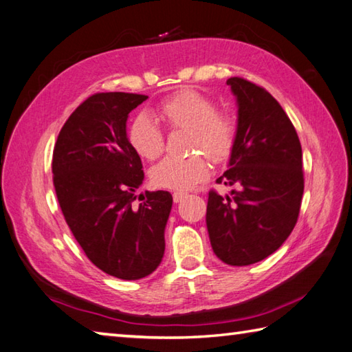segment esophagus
Returning <instances> with one entry per match:
<instances>
[{
    "label": "esophagus",
    "instance_id": "1",
    "mask_svg": "<svg viewBox=\"0 0 352 352\" xmlns=\"http://www.w3.org/2000/svg\"><path fill=\"white\" fill-rule=\"evenodd\" d=\"M188 194L186 192H183V190H177V192H174L172 194V198H174V201L175 203H178V201H182L184 197H186Z\"/></svg>",
    "mask_w": 352,
    "mask_h": 352
}]
</instances>
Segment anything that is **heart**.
<instances>
[{
    "label": "heart",
    "instance_id": "heart-1",
    "mask_svg": "<svg viewBox=\"0 0 352 352\" xmlns=\"http://www.w3.org/2000/svg\"><path fill=\"white\" fill-rule=\"evenodd\" d=\"M157 115L170 131H188V149L198 151L186 158H164L151 169L157 188L188 189L208 174V163H221L231 157L237 140V121L231 113L217 111L206 95L192 89L172 94L157 106ZM127 140L137 154L152 162L164 151V133L149 115L140 113L131 121Z\"/></svg>",
    "mask_w": 352,
    "mask_h": 352
}]
</instances>
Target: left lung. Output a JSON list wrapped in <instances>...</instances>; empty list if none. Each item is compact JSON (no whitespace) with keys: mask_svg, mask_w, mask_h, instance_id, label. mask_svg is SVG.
<instances>
[{"mask_svg":"<svg viewBox=\"0 0 352 352\" xmlns=\"http://www.w3.org/2000/svg\"><path fill=\"white\" fill-rule=\"evenodd\" d=\"M237 97V140L229 169L217 183L231 195L209 190L206 225L217 257L226 265L257 263L283 245L296 226L305 178L302 146L283 107L241 76L226 81Z\"/></svg>","mask_w":352,"mask_h":352,"instance_id":"1","label":"left lung"}]
</instances>
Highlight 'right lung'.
Masks as SVG:
<instances>
[{
  "mask_svg": "<svg viewBox=\"0 0 352 352\" xmlns=\"http://www.w3.org/2000/svg\"><path fill=\"white\" fill-rule=\"evenodd\" d=\"M146 98L91 95L70 113L54 148V188L69 229L98 270L121 280L143 278L162 263L172 208L168 190H146L133 204L144 172L126 121Z\"/></svg>",
  "mask_w": 352,
  "mask_h": 352,
  "instance_id": "right-lung-1",
  "label": "right lung"
}]
</instances>
